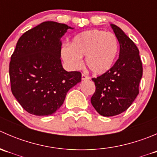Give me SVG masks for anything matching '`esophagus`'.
<instances>
[{
    "label": "esophagus",
    "mask_w": 157,
    "mask_h": 157,
    "mask_svg": "<svg viewBox=\"0 0 157 157\" xmlns=\"http://www.w3.org/2000/svg\"><path fill=\"white\" fill-rule=\"evenodd\" d=\"M81 77H82V80H90V77H87V76L85 75V74H82Z\"/></svg>",
    "instance_id": "1"
}]
</instances>
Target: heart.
Listing matches in <instances>:
<instances>
[{"label": "heart", "mask_w": 157, "mask_h": 157, "mask_svg": "<svg viewBox=\"0 0 157 157\" xmlns=\"http://www.w3.org/2000/svg\"><path fill=\"white\" fill-rule=\"evenodd\" d=\"M119 45L115 35L99 29L82 32L73 39L71 46L61 48V56L71 68H78L85 56V64L93 74L102 75L113 67Z\"/></svg>", "instance_id": "heart-1"}]
</instances>
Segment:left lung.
<instances>
[{"label":"left lung","mask_w":157,"mask_h":157,"mask_svg":"<svg viewBox=\"0 0 157 157\" xmlns=\"http://www.w3.org/2000/svg\"><path fill=\"white\" fill-rule=\"evenodd\" d=\"M120 45L119 58L105 74L93 78L96 91L91 103L102 116L119 115L126 111L139 93L143 74L139 50L118 26L111 24Z\"/></svg>","instance_id":"obj_1"}]
</instances>
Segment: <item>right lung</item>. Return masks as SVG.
<instances>
[{"label":"right lung","instance_id":"add662e5","mask_svg":"<svg viewBox=\"0 0 157 157\" xmlns=\"http://www.w3.org/2000/svg\"><path fill=\"white\" fill-rule=\"evenodd\" d=\"M74 28L43 22L19 39L10 58L11 91L25 110L45 116L62 105L71 88L81 81L79 71H66L61 61V38Z\"/></svg>","mask_w":157,"mask_h":157}]
</instances>
